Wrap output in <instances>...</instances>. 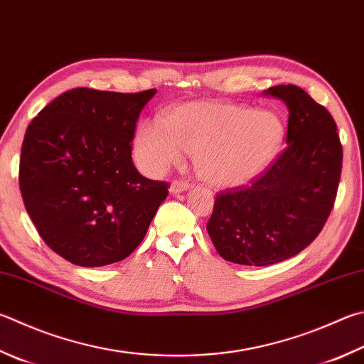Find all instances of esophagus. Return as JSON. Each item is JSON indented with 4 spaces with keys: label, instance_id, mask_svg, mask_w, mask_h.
<instances>
[{
    "label": "esophagus",
    "instance_id": "34e87169",
    "mask_svg": "<svg viewBox=\"0 0 364 364\" xmlns=\"http://www.w3.org/2000/svg\"><path fill=\"white\" fill-rule=\"evenodd\" d=\"M191 188V184L186 181H173L170 186V193L171 194H181L184 191H188Z\"/></svg>",
    "mask_w": 364,
    "mask_h": 364
}]
</instances>
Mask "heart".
<instances>
[{"label": "heart", "mask_w": 364, "mask_h": 364, "mask_svg": "<svg viewBox=\"0 0 364 364\" xmlns=\"http://www.w3.org/2000/svg\"><path fill=\"white\" fill-rule=\"evenodd\" d=\"M285 141V124L272 111L223 102L183 103L159 121L141 122L134 151L149 175L180 164L183 151L196 154L197 173L223 189L255 181L275 161Z\"/></svg>", "instance_id": "obj_1"}]
</instances>
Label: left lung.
Wrapping results in <instances>:
<instances>
[{
  "label": "left lung",
  "mask_w": 364,
  "mask_h": 364,
  "mask_svg": "<svg viewBox=\"0 0 364 364\" xmlns=\"http://www.w3.org/2000/svg\"><path fill=\"white\" fill-rule=\"evenodd\" d=\"M264 95L288 108L287 149L251 186L216 197L207 230L218 253L243 266H270L309 247L338 194L342 146L328 109L297 85Z\"/></svg>",
  "instance_id": "left-lung-1"
}]
</instances>
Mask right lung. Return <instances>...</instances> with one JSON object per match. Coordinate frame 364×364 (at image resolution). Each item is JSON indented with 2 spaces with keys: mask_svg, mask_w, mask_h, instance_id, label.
Returning <instances> with one entry per match:
<instances>
[{
  "mask_svg": "<svg viewBox=\"0 0 364 364\" xmlns=\"http://www.w3.org/2000/svg\"><path fill=\"white\" fill-rule=\"evenodd\" d=\"M156 89L79 87L39 111L25 132L21 193L50 250L81 267L122 261L146 235L168 184L132 162L135 124Z\"/></svg>",
  "mask_w": 364,
  "mask_h": 364,
  "instance_id": "1",
  "label": "right lung"
}]
</instances>
